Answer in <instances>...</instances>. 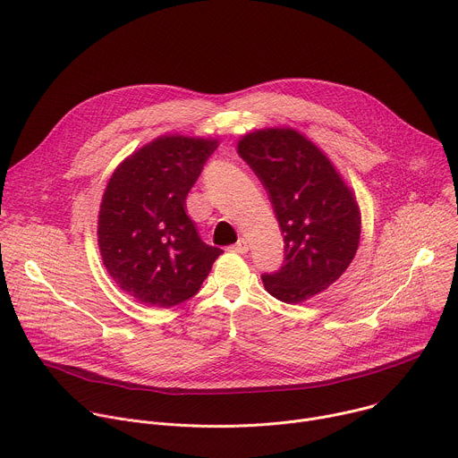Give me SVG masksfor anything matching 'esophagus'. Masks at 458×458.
Listing matches in <instances>:
<instances>
[{
    "label": "esophagus",
    "mask_w": 458,
    "mask_h": 458,
    "mask_svg": "<svg viewBox=\"0 0 458 458\" xmlns=\"http://www.w3.org/2000/svg\"><path fill=\"white\" fill-rule=\"evenodd\" d=\"M248 246H250L248 241H246L244 237H241L232 248H233V251H237V253H246V251H248Z\"/></svg>",
    "instance_id": "1"
}]
</instances>
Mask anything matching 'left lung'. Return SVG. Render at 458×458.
Returning a JSON list of instances; mask_svg holds the SVG:
<instances>
[{"label": "left lung", "instance_id": "1", "mask_svg": "<svg viewBox=\"0 0 458 458\" xmlns=\"http://www.w3.org/2000/svg\"><path fill=\"white\" fill-rule=\"evenodd\" d=\"M239 156L268 190L284 237V265L263 276L276 299L299 304L330 288L352 265L360 241V210L334 163L299 130H255Z\"/></svg>", "mask_w": 458, "mask_h": 458}]
</instances>
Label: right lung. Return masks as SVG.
<instances>
[{
	"mask_svg": "<svg viewBox=\"0 0 458 458\" xmlns=\"http://www.w3.org/2000/svg\"><path fill=\"white\" fill-rule=\"evenodd\" d=\"M219 140L166 134L114 170L101 199L98 244L115 284L136 301L170 308L199 292L221 248L201 241L186 195Z\"/></svg>",
	"mask_w": 458,
	"mask_h": 458,
	"instance_id": "right-lung-1",
	"label": "right lung"
}]
</instances>
